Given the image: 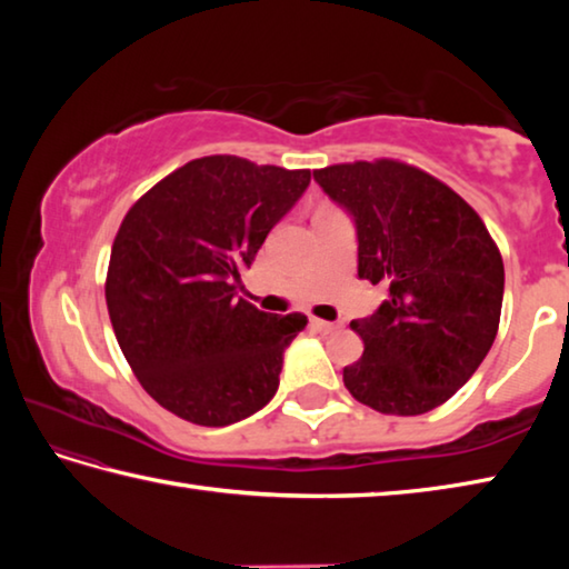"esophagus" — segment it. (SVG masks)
<instances>
[{"mask_svg":"<svg viewBox=\"0 0 569 569\" xmlns=\"http://www.w3.org/2000/svg\"><path fill=\"white\" fill-rule=\"evenodd\" d=\"M311 326L316 331H321V333H331V331H336L339 329V323H331V321H321V319H311Z\"/></svg>","mask_w":569,"mask_h":569,"instance_id":"esophagus-1","label":"esophagus"}]
</instances>
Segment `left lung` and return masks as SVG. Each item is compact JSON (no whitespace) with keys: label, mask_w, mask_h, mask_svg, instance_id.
Here are the masks:
<instances>
[{"label":"left lung","mask_w":569,"mask_h":569,"mask_svg":"<svg viewBox=\"0 0 569 569\" xmlns=\"http://www.w3.org/2000/svg\"><path fill=\"white\" fill-rule=\"evenodd\" d=\"M313 180L353 218L359 278L383 283L377 313L351 321L361 359L346 366L356 401L397 417L437 409L495 343L505 263L477 210L399 160L343 162Z\"/></svg>","instance_id":"obj_1"}]
</instances>
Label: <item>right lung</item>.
<instances>
[{
    "instance_id": "obj_1",
    "label": "right lung",
    "mask_w": 569,
    "mask_h": 569,
    "mask_svg": "<svg viewBox=\"0 0 569 569\" xmlns=\"http://www.w3.org/2000/svg\"><path fill=\"white\" fill-rule=\"evenodd\" d=\"M308 182L311 170L208 156L124 216L104 281L110 321L142 389L176 417L228 427L273 399L308 319L258 311L236 288Z\"/></svg>"
}]
</instances>
